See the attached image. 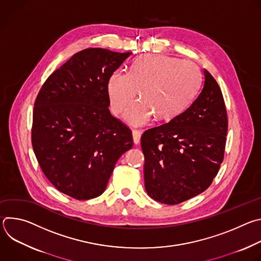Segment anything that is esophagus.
Wrapping results in <instances>:
<instances>
[{
  "mask_svg": "<svg viewBox=\"0 0 261 261\" xmlns=\"http://www.w3.org/2000/svg\"><path fill=\"white\" fill-rule=\"evenodd\" d=\"M132 136H133V141L135 144H138L141 138V132L138 130H133L132 131Z\"/></svg>",
  "mask_w": 261,
  "mask_h": 261,
  "instance_id": "obj_1",
  "label": "esophagus"
}]
</instances>
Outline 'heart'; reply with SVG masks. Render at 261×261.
Segmentation results:
<instances>
[{"label":"heart","mask_w":261,"mask_h":261,"mask_svg":"<svg viewBox=\"0 0 261 261\" xmlns=\"http://www.w3.org/2000/svg\"><path fill=\"white\" fill-rule=\"evenodd\" d=\"M200 83L198 68L189 61H179L163 55L138 57L127 73L115 71L107 82L111 111L122 114L138 91L139 100L125 113L132 126H143L153 116L167 121L188 106Z\"/></svg>","instance_id":"1"}]
</instances>
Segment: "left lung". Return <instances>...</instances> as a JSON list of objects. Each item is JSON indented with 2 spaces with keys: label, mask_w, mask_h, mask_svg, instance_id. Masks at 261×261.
Instances as JSON below:
<instances>
[{
  "label": "left lung",
  "mask_w": 261,
  "mask_h": 261,
  "mask_svg": "<svg viewBox=\"0 0 261 261\" xmlns=\"http://www.w3.org/2000/svg\"><path fill=\"white\" fill-rule=\"evenodd\" d=\"M202 89L168 123L141 135L144 186L156 201L177 204L206 190L224 158L227 111L219 85L203 70Z\"/></svg>",
  "instance_id": "left-lung-1"
}]
</instances>
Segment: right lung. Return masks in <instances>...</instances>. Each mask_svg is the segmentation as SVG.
<instances>
[{
	"label": "right lung",
	"instance_id": "right-lung-1",
	"mask_svg": "<svg viewBox=\"0 0 261 261\" xmlns=\"http://www.w3.org/2000/svg\"><path fill=\"white\" fill-rule=\"evenodd\" d=\"M132 53L87 48L46 80L33 110L32 144L48 180L79 200L101 195L131 130L110 115L107 82Z\"/></svg>",
	"mask_w": 261,
	"mask_h": 261
}]
</instances>
